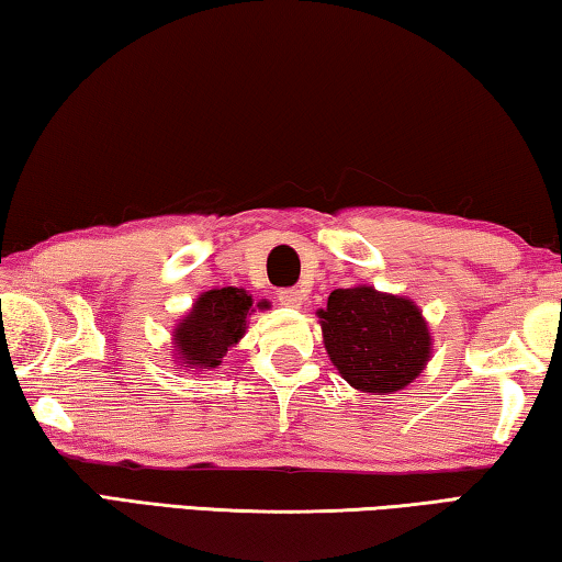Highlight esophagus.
<instances>
[{"label": "esophagus", "mask_w": 562, "mask_h": 562, "mask_svg": "<svg viewBox=\"0 0 562 562\" xmlns=\"http://www.w3.org/2000/svg\"><path fill=\"white\" fill-rule=\"evenodd\" d=\"M278 302L282 304V307L297 310V307H302L304 294H302V290H280L278 292Z\"/></svg>", "instance_id": "34e87169"}]
</instances>
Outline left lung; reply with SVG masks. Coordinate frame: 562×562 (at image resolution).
I'll use <instances>...</instances> for the list:
<instances>
[{
  "label": "left lung",
  "mask_w": 562,
  "mask_h": 562,
  "mask_svg": "<svg viewBox=\"0 0 562 562\" xmlns=\"http://www.w3.org/2000/svg\"><path fill=\"white\" fill-rule=\"evenodd\" d=\"M317 317L331 364L357 392H402L431 359L429 322L402 294L355 284L331 292Z\"/></svg>",
  "instance_id": "obj_1"
}]
</instances>
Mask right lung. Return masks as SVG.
Returning <instances> with one entry per match:
<instances>
[{
    "mask_svg": "<svg viewBox=\"0 0 562 562\" xmlns=\"http://www.w3.org/2000/svg\"><path fill=\"white\" fill-rule=\"evenodd\" d=\"M255 310H268V302L255 304L243 288H217L198 294L193 307L173 327V361L178 369L207 374L221 367L227 349L245 337L247 317Z\"/></svg>",
    "mask_w": 562,
    "mask_h": 562,
    "instance_id": "obj_1",
    "label": "right lung"
}]
</instances>
